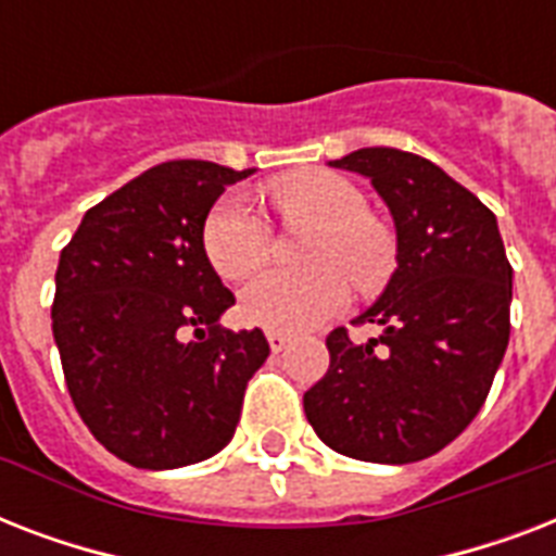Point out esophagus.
<instances>
[{
	"mask_svg": "<svg viewBox=\"0 0 556 556\" xmlns=\"http://www.w3.org/2000/svg\"><path fill=\"white\" fill-rule=\"evenodd\" d=\"M288 343H291V338H288V334H282V331H268V346L274 355H279V352H282Z\"/></svg>",
	"mask_w": 556,
	"mask_h": 556,
	"instance_id": "1",
	"label": "esophagus"
}]
</instances>
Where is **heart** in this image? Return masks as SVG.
<instances>
[{"mask_svg": "<svg viewBox=\"0 0 556 556\" xmlns=\"http://www.w3.org/2000/svg\"><path fill=\"white\" fill-rule=\"evenodd\" d=\"M270 204L286 225H317L305 270H268L248 282L239 312L270 331H305L329 320L357 291H378L395 270V236L369 213L364 190L329 169H300L270 181ZM201 242L218 277L239 282L268 262L270 225L239 192L218 199L204 218Z\"/></svg>", "mask_w": 556, "mask_h": 556, "instance_id": "heart-1", "label": "heart"}]
</instances>
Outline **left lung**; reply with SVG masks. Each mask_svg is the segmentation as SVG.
I'll return each instance as SVG.
<instances>
[{
    "label": "left lung",
    "instance_id": "left-lung-1",
    "mask_svg": "<svg viewBox=\"0 0 556 556\" xmlns=\"http://www.w3.org/2000/svg\"><path fill=\"white\" fill-rule=\"evenodd\" d=\"M334 167L369 176L392 210L397 270L352 326L326 338L329 371L303 395L334 453L409 465L439 453L482 409L510 338V262L496 216L432 161L366 147Z\"/></svg>",
    "mask_w": 556,
    "mask_h": 556
}]
</instances>
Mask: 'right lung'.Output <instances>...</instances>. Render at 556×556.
I'll use <instances>...</instances> for the list:
<instances>
[{"label":"right lung","instance_id":"add662e5","mask_svg":"<svg viewBox=\"0 0 556 556\" xmlns=\"http://www.w3.org/2000/svg\"><path fill=\"white\" fill-rule=\"evenodd\" d=\"M244 176L159 164L94 204L60 253L51 329L65 387L91 435L132 467L216 456L270 355L260 329L216 326L236 300L201 242L213 201Z\"/></svg>","mask_w":556,"mask_h":556}]
</instances>
